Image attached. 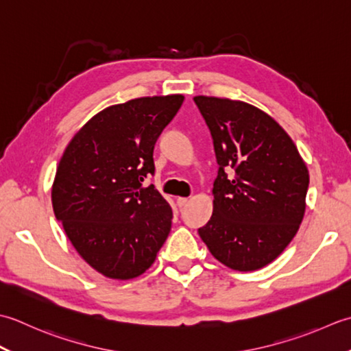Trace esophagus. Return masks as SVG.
I'll list each match as a JSON object with an SVG mask.
<instances>
[{"instance_id":"obj_1","label":"esophagus","mask_w":351,"mask_h":351,"mask_svg":"<svg viewBox=\"0 0 351 351\" xmlns=\"http://www.w3.org/2000/svg\"><path fill=\"white\" fill-rule=\"evenodd\" d=\"M189 202V198H186V197H178L177 198V206L178 207H183V206H186V203Z\"/></svg>"}]
</instances>
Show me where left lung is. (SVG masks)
<instances>
[{"instance_id":"8db88e82","label":"left lung","mask_w":351,"mask_h":351,"mask_svg":"<svg viewBox=\"0 0 351 351\" xmlns=\"http://www.w3.org/2000/svg\"><path fill=\"white\" fill-rule=\"evenodd\" d=\"M194 101L210 130L219 165L213 213L198 228L199 238L228 268H263L298 232L309 171L294 141L268 113L238 99L198 95Z\"/></svg>"}]
</instances>
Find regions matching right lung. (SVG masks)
<instances>
[{
	"mask_svg": "<svg viewBox=\"0 0 351 351\" xmlns=\"http://www.w3.org/2000/svg\"><path fill=\"white\" fill-rule=\"evenodd\" d=\"M184 97H142L106 107L68 144L51 202L77 253L117 280L144 274L171 230L173 210L154 184V144Z\"/></svg>",
	"mask_w": 351,
	"mask_h": 351,
	"instance_id": "right-lung-1",
	"label": "right lung"
}]
</instances>
